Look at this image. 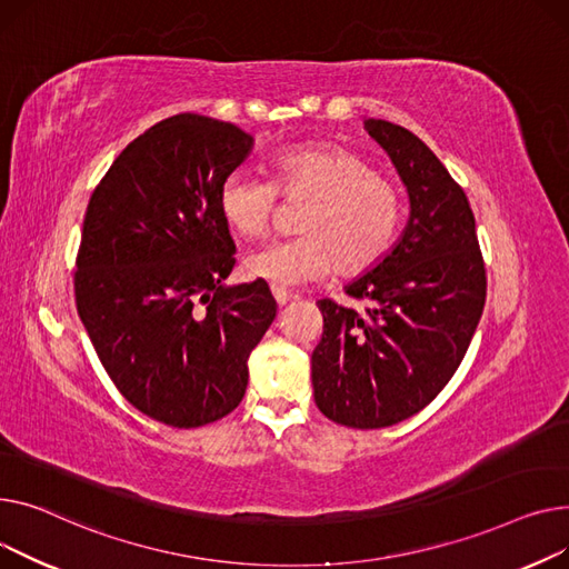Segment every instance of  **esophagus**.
Here are the masks:
<instances>
[{"instance_id":"34e87169","label":"esophagus","mask_w":569,"mask_h":569,"mask_svg":"<svg viewBox=\"0 0 569 569\" xmlns=\"http://www.w3.org/2000/svg\"><path fill=\"white\" fill-rule=\"evenodd\" d=\"M271 293H273V298H276V303L282 308V306H287L289 303V298H291V293L287 291V289H282V287H271Z\"/></svg>"}]
</instances>
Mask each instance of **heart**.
Masks as SVG:
<instances>
[{
    "label": "heart",
    "instance_id": "heart-1",
    "mask_svg": "<svg viewBox=\"0 0 569 569\" xmlns=\"http://www.w3.org/2000/svg\"><path fill=\"white\" fill-rule=\"evenodd\" d=\"M269 172L271 183L231 172L218 190L224 224L243 239L269 231L278 194L308 202L296 222L300 237L248 254V276L293 287L332 269L353 278L383 259L402 220V199L370 160L338 144H303L276 153Z\"/></svg>",
    "mask_w": 569,
    "mask_h": 569
}]
</instances>
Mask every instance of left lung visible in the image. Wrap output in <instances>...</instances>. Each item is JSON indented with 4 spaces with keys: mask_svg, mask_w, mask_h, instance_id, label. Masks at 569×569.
I'll return each instance as SVG.
<instances>
[{
    "mask_svg": "<svg viewBox=\"0 0 569 569\" xmlns=\"http://www.w3.org/2000/svg\"><path fill=\"white\" fill-rule=\"evenodd\" d=\"M409 192V222L392 250L345 287L362 312L319 300L312 351L319 411L379 429L422 411L457 372L487 298L476 218L461 186L411 130L367 119Z\"/></svg>",
    "mask_w": 569,
    "mask_h": 569,
    "instance_id": "left-lung-1",
    "label": "left lung"
}]
</instances>
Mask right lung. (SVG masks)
I'll list each match as a JSON object with an SVG mask.
<instances>
[{"instance_id":"add662e5","label":"right lung","mask_w":569,"mask_h":569,"mask_svg":"<svg viewBox=\"0 0 569 569\" xmlns=\"http://www.w3.org/2000/svg\"><path fill=\"white\" fill-rule=\"evenodd\" d=\"M252 136L177 114L132 140L96 186L76 259V306L117 390L179 429L231 413L248 358L276 319L269 284L227 287L233 241L220 183Z\"/></svg>"}]
</instances>
